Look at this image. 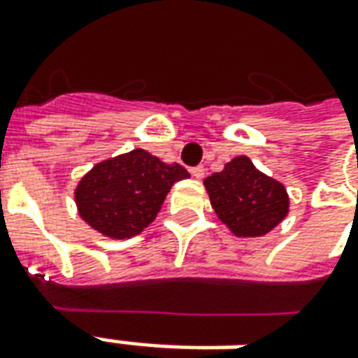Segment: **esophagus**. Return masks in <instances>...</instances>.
I'll return each mask as SVG.
<instances>
[{
    "label": "esophagus",
    "instance_id": "esophagus-1",
    "mask_svg": "<svg viewBox=\"0 0 358 358\" xmlns=\"http://www.w3.org/2000/svg\"><path fill=\"white\" fill-rule=\"evenodd\" d=\"M192 176H194V178L201 180L203 176H206V169H203V166H194V169H192Z\"/></svg>",
    "mask_w": 358,
    "mask_h": 358
}]
</instances>
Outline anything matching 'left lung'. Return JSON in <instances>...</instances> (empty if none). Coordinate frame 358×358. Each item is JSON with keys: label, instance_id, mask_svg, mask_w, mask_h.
Here are the masks:
<instances>
[{"label": "left lung", "instance_id": "1", "mask_svg": "<svg viewBox=\"0 0 358 358\" xmlns=\"http://www.w3.org/2000/svg\"><path fill=\"white\" fill-rule=\"evenodd\" d=\"M203 186L215 215L241 239L271 233L290 211L284 184L261 172L249 157H235L225 162L221 172L203 180Z\"/></svg>", "mask_w": 358, "mask_h": 358}]
</instances>
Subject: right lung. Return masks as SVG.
Wrapping results in <instances>:
<instances>
[{
    "label": "right lung",
    "instance_id": "1",
    "mask_svg": "<svg viewBox=\"0 0 358 358\" xmlns=\"http://www.w3.org/2000/svg\"><path fill=\"white\" fill-rule=\"evenodd\" d=\"M143 148L97 162L74 189L78 215L108 239H129L157 220L170 188L188 178Z\"/></svg>",
    "mask_w": 358,
    "mask_h": 358
}]
</instances>
